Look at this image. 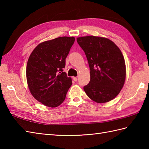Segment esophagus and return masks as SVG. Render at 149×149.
<instances>
[{
    "label": "esophagus",
    "instance_id": "obj_1",
    "mask_svg": "<svg viewBox=\"0 0 149 149\" xmlns=\"http://www.w3.org/2000/svg\"><path fill=\"white\" fill-rule=\"evenodd\" d=\"M72 79H73V80H74V81H77V77H73Z\"/></svg>",
    "mask_w": 149,
    "mask_h": 149
}]
</instances>
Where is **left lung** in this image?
<instances>
[{
  "label": "left lung",
  "instance_id": "8db88e82",
  "mask_svg": "<svg viewBox=\"0 0 149 149\" xmlns=\"http://www.w3.org/2000/svg\"><path fill=\"white\" fill-rule=\"evenodd\" d=\"M77 42L86 54L90 70V81L84 86L85 93L98 103L113 100L125 80V63L121 50L103 37H79Z\"/></svg>",
  "mask_w": 149,
  "mask_h": 149
}]
</instances>
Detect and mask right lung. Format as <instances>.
Returning <instances> with one entry per match:
<instances>
[{"mask_svg": "<svg viewBox=\"0 0 149 149\" xmlns=\"http://www.w3.org/2000/svg\"><path fill=\"white\" fill-rule=\"evenodd\" d=\"M75 42L74 37L63 36L40 43L28 59L26 77L31 93L50 107L65 100L72 79L63 72L65 59Z\"/></svg>", "mask_w": 149, "mask_h": 149, "instance_id": "add662e5", "label": "right lung"}]
</instances>
